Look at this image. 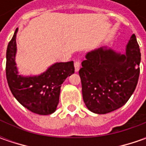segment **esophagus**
Instances as JSON below:
<instances>
[{
	"mask_svg": "<svg viewBox=\"0 0 146 146\" xmlns=\"http://www.w3.org/2000/svg\"><path fill=\"white\" fill-rule=\"evenodd\" d=\"M80 61L77 60L75 62V70H76V72H78L79 70H80Z\"/></svg>",
	"mask_w": 146,
	"mask_h": 146,
	"instance_id": "34e87169",
	"label": "esophagus"
}]
</instances>
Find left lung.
<instances>
[{
	"mask_svg": "<svg viewBox=\"0 0 146 146\" xmlns=\"http://www.w3.org/2000/svg\"><path fill=\"white\" fill-rule=\"evenodd\" d=\"M79 71L87 108L103 115L122 107L131 98L140 75L141 52L133 34L125 53L107 47L88 52Z\"/></svg>",
	"mask_w": 146,
	"mask_h": 146,
	"instance_id": "1",
	"label": "left lung"
}]
</instances>
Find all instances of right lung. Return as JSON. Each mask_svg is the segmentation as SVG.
Returning a JSON list of instances; mask_svg holds the SVG:
<instances>
[{
    "mask_svg": "<svg viewBox=\"0 0 146 146\" xmlns=\"http://www.w3.org/2000/svg\"><path fill=\"white\" fill-rule=\"evenodd\" d=\"M17 32L18 28L6 50L5 71L9 89L18 102L30 111L37 115H51L58 105L62 83L75 72L74 62H56L39 76H21L15 62Z\"/></svg>",
    "mask_w": 146,
    "mask_h": 146,
    "instance_id": "right-lung-1",
    "label": "right lung"
}]
</instances>
